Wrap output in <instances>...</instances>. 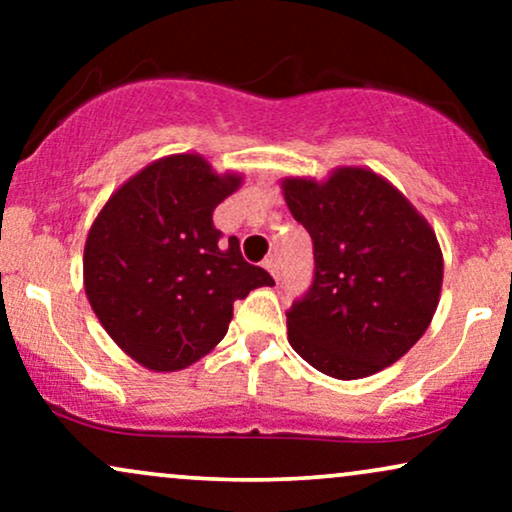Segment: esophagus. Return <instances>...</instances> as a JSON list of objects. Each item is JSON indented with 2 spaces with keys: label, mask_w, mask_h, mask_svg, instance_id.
<instances>
[{
  "label": "esophagus",
  "mask_w": 512,
  "mask_h": 512,
  "mask_svg": "<svg viewBox=\"0 0 512 512\" xmlns=\"http://www.w3.org/2000/svg\"><path fill=\"white\" fill-rule=\"evenodd\" d=\"M262 267L267 269V272L272 274L276 281H279V260H276V257H267V260L262 262Z\"/></svg>",
  "instance_id": "1"
}]
</instances>
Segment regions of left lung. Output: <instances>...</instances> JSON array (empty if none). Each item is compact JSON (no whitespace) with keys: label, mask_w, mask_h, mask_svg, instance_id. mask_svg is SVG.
Segmentation results:
<instances>
[{"label":"left lung","mask_w":512,"mask_h":512,"mask_svg":"<svg viewBox=\"0 0 512 512\" xmlns=\"http://www.w3.org/2000/svg\"><path fill=\"white\" fill-rule=\"evenodd\" d=\"M286 207L313 238L315 279L286 313L289 344L337 380L399 361L424 337L443 289L436 231L392 182L363 166L325 180H281Z\"/></svg>","instance_id":"8db88e82"}]
</instances>
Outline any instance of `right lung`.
I'll list each match as a JSON object with an SVG mask.
<instances>
[{
    "mask_svg": "<svg viewBox=\"0 0 512 512\" xmlns=\"http://www.w3.org/2000/svg\"><path fill=\"white\" fill-rule=\"evenodd\" d=\"M243 185L199 154H173L134 173L110 195L84 245V289L103 330L139 366L182 370L226 337L233 303L274 286L221 243L211 214Z\"/></svg>",
    "mask_w": 512,
    "mask_h": 512,
    "instance_id": "add662e5",
    "label": "right lung"
}]
</instances>
